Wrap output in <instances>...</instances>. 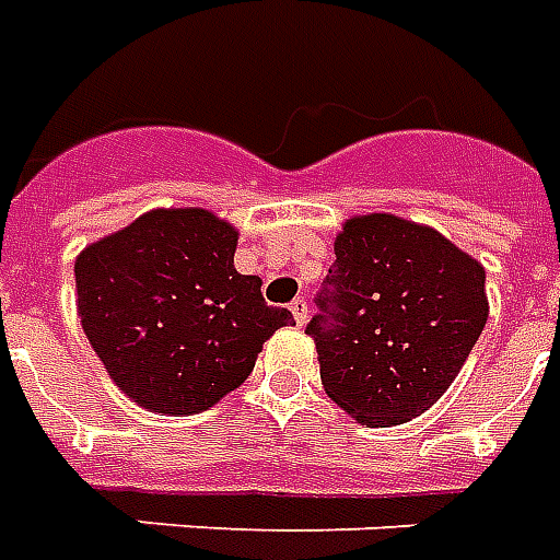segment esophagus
<instances>
[{
  "instance_id": "obj_1",
  "label": "esophagus",
  "mask_w": 560,
  "mask_h": 560,
  "mask_svg": "<svg viewBox=\"0 0 560 560\" xmlns=\"http://www.w3.org/2000/svg\"><path fill=\"white\" fill-rule=\"evenodd\" d=\"M292 315H295L298 325H306V318H310V304H306V298H295L292 304H289Z\"/></svg>"
}]
</instances>
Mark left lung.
Returning a JSON list of instances; mask_svg holds the SVG:
<instances>
[{
    "instance_id": "1",
    "label": "left lung",
    "mask_w": 560,
    "mask_h": 560,
    "mask_svg": "<svg viewBox=\"0 0 560 560\" xmlns=\"http://www.w3.org/2000/svg\"><path fill=\"white\" fill-rule=\"evenodd\" d=\"M315 295L322 384L363 424H401L452 386L487 325L485 268L431 226L351 218Z\"/></svg>"
}]
</instances>
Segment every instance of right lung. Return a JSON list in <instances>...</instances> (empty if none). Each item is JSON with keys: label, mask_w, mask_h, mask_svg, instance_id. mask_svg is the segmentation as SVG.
<instances>
[{"label": "right lung", "mask_w": 560, "mask_h": 560, "mask_svg": "<svg viewBox=\"0 0 560 560\" xmlns=\"http://www.w3.org/2000/svg\"><path fill=\"white\" fill-rule=\"evenodd\" d=\"M235 242L233 226L206 209H155L75 259L88 342L147 410L212 407L292 322L289 310L265 304L259 277L235 271Z\"/></svg>", "instance_id": "1"}]
</instances>
